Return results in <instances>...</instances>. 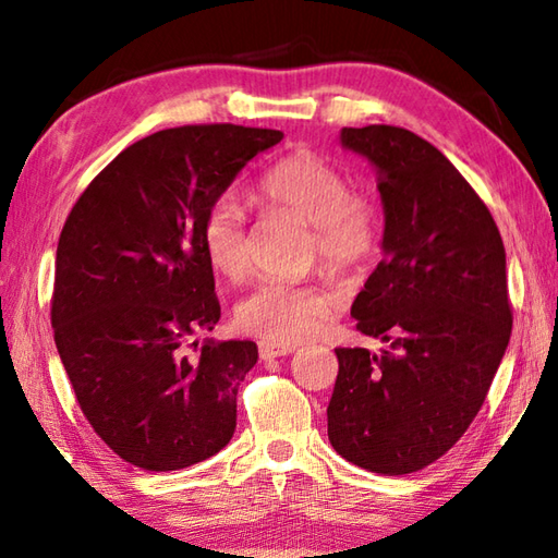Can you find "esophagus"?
<instances>
[{
    "label": "esophagus",
    "mask_w": 558,
    "mask_h": 558,
    "mask_svg": "<svg viewBox=\"0 0 558 558\" xmlns=\"http://www.w3.org/2000/svg\"><path fill=\"white\" fill-rule=\"evenodd\" d=\"M294 345H288V342H270V340H260L258 342V352L260 360H276V357H286V354H292Z\"/></svg>",
    "instance_id": "esophagus-1"
}]
</instances>
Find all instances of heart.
I'll use <instances>...</instances> for the list:
<instances>
[{
  "label": "heart",
  "instance_id": "heart-1",
  "mask_svg": "<svg viewBox=\"0 0 558 558\" xmlns=\"http://www.w3.org/2000/svg\"><path fill=\"white\" fill-rule=\"evenodd\" d=\"M258 196L268 210H286L310 222V258H322L342 276H360L381 254L384 220L376 201L350 192L342 168L312 150L280 158L260 177ZM201 248L208 266L228 280L252 268V236L240 201L225 194L201 220ZM340 292L324 280L288 282L264 278L234 306L242 330L270 342H300L316 336L338 314Z\"/></svg>",
  "mask_w": 558,
  "mask_h": 558
}]
</instances>
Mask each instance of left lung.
Wrapping results in <instances>:
<instances>
[{
    "label": "left lung",
    "mask_w": 558,
    "mask_h": 558,
    "mask_svg": "<svg viewBox=\"0 0 558 558\" xmlns=\"http://www.w3.org/2000/svg\"><path fill=\"white\" fill-rule=\"evenodd\" d=\"M384 201V258L352 304L388 350L338 348L328 441L378 475H410L477 417L511 338L506 248L489 208L429 141L390 124L345 126Z\"/></svg>",
    "instance_id": "8db88e82"
}]
</instances>
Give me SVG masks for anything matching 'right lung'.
<instances>
[{"label": "right lung", "instance_id": "add662e5", "mask_svg": "<svg viewBox=\"0 0 558 558\" xmlns=\"http://www.w3.org/2000/svg\"><path fill=\"white\" fill-rule=\"evenodd\" d=\"M280 138L236 124L162 129L86 186L59 234L57 352L93 432L136 468L196 465L234 434L236 388L258 350L194 340L220 318L201 220Z\"/></svg>", "mask_w": 558, "mask_h": 558}]
</instances>
